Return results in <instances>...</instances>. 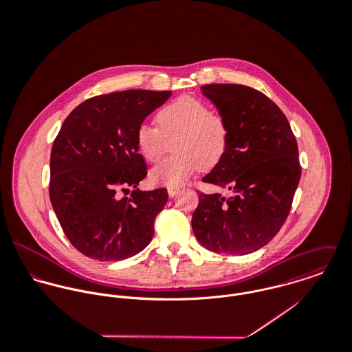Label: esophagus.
Listing matches in <instances>:
<instances>
[{
	"mask_svg": "<svg viewBox=\"0 0 352 352\" xmlns=\"http://www.w3.org/2000/svg\"><path fill=\"white\" fill-rule=\"evenodd\" d=\"M180 192V188L179 187H168V195L170 198H173L175 195H177Z\"/></svg>",
	"mask_w": 352,
	"mask_h": 352,
	"instance_id": "esophagus-1",
	"label": "esophagus"
}]
</instances>
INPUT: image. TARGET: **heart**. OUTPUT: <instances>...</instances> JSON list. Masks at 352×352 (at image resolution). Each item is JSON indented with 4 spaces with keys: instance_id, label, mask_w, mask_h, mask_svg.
I'll list each match as a JSON object with an SVG mask.
<instances>
[{
    "instance_id": "b5f03b06",
    "label": "heart",
    "mask_w": 352,
    "mask_h": 352,
    "mask_svg": "<svg viewBox=\"0 0 352 352\" xmlns=\"http://www.w3.org/2000/svg\"><path fill=\"white\" fill-rule=\"evenodd\" d=\"M157 127L141 124L137 130V146L149 162H157L173 141L175 155L151 170L153 184L180 187L201 168L215 165L225 154L229 141L226 120L208 111L203 101L180 96L164 105L155 115Z\"/></svg>"
}]
</instances>
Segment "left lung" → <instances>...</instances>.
Here are the masks:
<instances>
[{
  "mask_svg": "<svg viewBox=\"0 0 352 352\" xmlns=\"http://www.w3.org/2000/svg\"><path fill=\"white\" fill-rule=\"evenodd\" d=\"M229 129L222 158L201 180L232 192L199 194L192 230L208 251L248 254L283 226L301 179L298 146L287 118L261 92L237 84H208Z\"/></svg>",
  "mask_w": 352,
  "mask_h": 352,
  "instance_id": "obj_1",
  "label": "left lung"
}]
</instances>
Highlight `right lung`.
Segmentation results:
<instances>
[{
    "mask_svg": "<svg viewBox=\"0 0 352 352\" xmlns=\"http://www.w3.org/2000/svg\"><path fill=\"white\" fill-rule=\"evenodd\" d=\"M170 91L130 89L81 102L65 119L52 144L50 201L73 247L104 261L144 251L154 219L168 201L166 188L135 190L148 175L137 130L170 98Z\"/></svg>",
    "mask_w": 352,
    "mask_h": 352,
    "instance_id": "obj_1",
    "label": "right lung"
}]
</instances>
